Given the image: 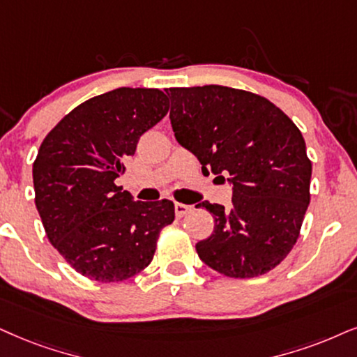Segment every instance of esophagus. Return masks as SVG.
Masks as SVG:
<instances>
[{"mask_svg":"<svg viewBox=\"0 0 357 357\" xmlns=\"http://www.w3.org/2000/svg\"><path fill=\"white\" fill-rule=\"evenodd\" d=\"M174 211H176V215H178V218H183V215H186L192 211V206H186V204H181V202H176Z\"/></svg>","mask_w":357,"mask_h":357,"instance_id":"obj_1","label":"esophagus"}]
</instances>
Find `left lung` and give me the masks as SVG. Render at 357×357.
I'll return each instance as SVG.
<instances>
[{
  "label": "left lung",
  "instance_id": "obj_1",
  "mask_svg": "<svg viewBox=\"0 0 357 357\" xmlns=\"http://www.w3.org/2000/svg\"><path fill=\"white\" fill-rule=\"evenodd\" d=\"M166 93L179 145L199 160L202 173L231 174V209L196 206L214 218V232L196 243L197 255L231 278L270 272L298 241L310 204L303 135L277 105L247 90L204 85Z\"/></svg>",
  "mask_w": 357,
  "mask_h": 357
}]
</instances>
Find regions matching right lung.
Masks as SVG:
<instances>
[{
	"mask_svg": "<svg viewBox=\"0 0 357 357\" xmlns=\"http://www.w3.org/2000/svg\"><path fill=\"white\" fill-rule=\"evenodd\" d=\"M168 110L161 90L120 87L80 103L40 143L36 207L49 242L84 277L132 278L150 265L160 232L174 220L171 201H133L115 183L139 137Z\"/></svg>",
	"mask_w": 357,
	"mask_h": 357,
	"instance_id": "obj_1",
	"label": "right lung"
}]
</instances>
